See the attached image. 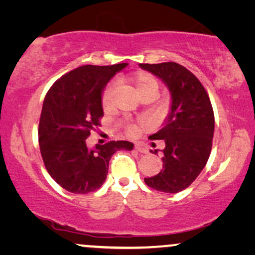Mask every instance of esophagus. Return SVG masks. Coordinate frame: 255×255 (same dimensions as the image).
Masks as SVG:
<instances>
[{
	"instance_id": "esophagus-1",
	"label": "esophagus",
	"mask_w": 255,
	"mask_h": 255,
	"mask_svg": "<svg viewBox=\"0 0 255 255\" xmlns=\"http://www.w3.org/2000/svg\"><path fill=\"white\" fill-rule=\"evenodd\" d=\"M134 149L137 152H140V153H147V148L144 147V146H141L140 144H135L134 145Z\"/></svg>"
}]
</instances>
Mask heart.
I'll list each match as a JSON object with an SVG mask.
<instances>
[{
    "label": "heart",
    "mask_w": 255,
    "mask_h": 255,
    "mask_svg": "<svg viewBox=\"0 0 255 255\" xmlns=\"http://www.w3.org/2000/svg\"><path fill=\"white\" fill-rule=\"evenodd\" d=\"M122 81H125L130 83L132 88L137 94L139 99L146 96L154 97L159 90V81L152 73L146 71H137L133 74L125 76L122 79ZM113 93L114 87L111 85H108L103 88L102 93H101V104L104 110L109 109L111 100H113ZM148 125L145 122H137V123H125L124 130L125 133L128 137H138L141 132L147 130Z\"/></svg>",
    "instance_id": "b5f03b06"
}]
</instances>
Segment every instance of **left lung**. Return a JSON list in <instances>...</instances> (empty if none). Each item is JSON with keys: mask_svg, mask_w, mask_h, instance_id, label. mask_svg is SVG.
<instances>
[{"mask_svg": "<svg viewBox=\"0 0 255 255\" xmlns=\"http://www.w3.org/2000/svg\"><path fill=\"white\" fill-rule=\"evenodd\" d=\"M140 67L161 79L172 95L165 127L149 137L165 141L162 170L144 181L162 193H179L194 182L210 156L215 131L210 99L200 80L182 65L161 62Z\"/></svg>", "mask_w": 255, "mask_h": 255, "instance_id": "left-lung-1", "label": "left lung"}]
</instances>
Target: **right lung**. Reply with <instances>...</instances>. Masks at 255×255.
<instances>
[{
	"mask_svg": "<svg viewBox=\"0 0 255 255\" xmlns=\"http://www.w3.org/2000/svg\"><path fill=\"white\" fill-rule=\"evenodd\" d=\"M125 66H81L58 79L45 96L38 127L41 158L52 179L69 193L99 189L114 153L133 148L124 140L87 147V138L103 117L101 93Z\"/></svg>",
	"mask_w": 255,
	"mask_h": 255,
	"instance_id": "obj_1",
	"label": "right lung"
}]
</instances>
